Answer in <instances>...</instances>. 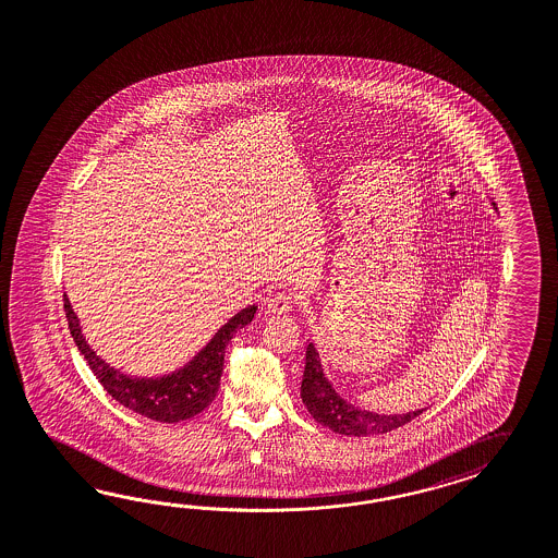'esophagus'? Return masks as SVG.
<instances>
[{
	"label": "esophagus",
	"instance_id": "esophagus-1",
	"mask_svg": "<svg viewBox=\"0 0 558 558\" xmlns=\"http://www.w3.org/2000/svg\"><path fill=\"white\" fill-rule=\"evenodd\" d=\"M266 306H268V313L288 314L292 313V308H294V300L286 294H276L274 299L268 300Z\"/></svg>",
	"mask_w": 558,
	"mask_h": 558
}]
</instances>
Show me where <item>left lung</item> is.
Returning a JSON list of instances; mask_svg holds the SVG:
<instances>
[{
	"label": "left lung",
	"instance_id": "left-lung-1",
	"mask_svg": "<svg viewBox=\"0 0 558 558\" xmlns=\"http://www.w3.org/2000/svg\"><path fill=\"white\" fill-rule=\"evenodd\" d=\"M492 205L496 209V204ZM300 397H302V403L311 411V415L320 425H325L337 434L354 435V437L393 432L423 413V409H415L409 413L385 415V413L356 408L353 403L344 401L340 393L335 391L332 383L327 379L320 356L313 342L306 347V365H304V377L300 385Z\"/></svg>",
	"mask_w": 558,
	"mask_h": 558
}]
</instances>
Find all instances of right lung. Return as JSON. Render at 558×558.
Returning <instances> with one entry per match:
<instances>
[{
    "label": "right lung",
    "mask_w": 558,
    "mask_h": 558,
    "mask_svg": "<svg viewBox=\"0 0 558 558\" xmlns=\"http://www.w3.org/2000/svg\"><path fill=\"white\" fill-rule=\"evenodd\" d=\"M64 311L69 318L72 339L76 342L82 356L86 359L90 371L95 373L96 379L100 380V385L112 399L153 422L178 423L195 417L216 399L223 371L226 347L240 328L252 323L258 306L252 304L244 311L233 314L187 365L173 373H167L163 377H131L124 375L121 368L110 367L109 363H105L86 342V337L82 335L81 320L72 311L66 294Z\"/></svg>",
    "instance_id": "right-lung-1"
}]
</instances>
